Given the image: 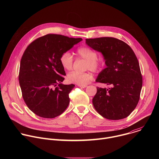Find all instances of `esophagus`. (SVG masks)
<instances>
[{"instance_id": "34e87169", "label": "esophagus", "mask_w": 159, "mask_h": 159, "mask_svg": "<svg viewBox=\"0 0 159 159\" xmlns=\"http://www.w3.org/2000/svg\"><path fill=\"white\" fill-rule=\"evenodd\" d=\"M79 86L81 88H85L87 87V85H79Z\"/></svg>"}]
</instances>
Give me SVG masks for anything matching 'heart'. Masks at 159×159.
Returning a JSON list of instances; mask_svg holds the SVG:
<instances>
[{"label": "heart", "mask_w": 159, "mask_h": 159, "mask_svg": "<svg viewBox=\"0 0 159 159\" xmlns=\"http://www.w3.org/2000/svg\"><path fill=\"white\" fill-rule=\"evenodd\" d=\"M77 55L79 58L86 61L85 69L93 72H99L104 65L102 60L98 59V53L91 48L87 47H80L77 50ZM60 62L66 70H71L74 65V59L69 52H63L60 57ZM93 75L89 73H79L73 71L67 75V80L70 83L84 85L92 80Z\"/></svg>", "instance_id": "b5f03b06"}]
</instances>
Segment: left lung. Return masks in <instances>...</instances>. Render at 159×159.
Returning <instances> with one entry per match:
<instances>
[{"instance_id": "1", "label": "left lung", "mask_w": 159, "mask_h": 159, "mask_svg": "<svg viewBox=\"0 0 159 159\" xmlns=\"http://www.w3.org/2000/svg\"><path fill=\"white\" fill-rule=\"evenodd\" d=\"M85 43L101 52L106 67L96 82L111 85L109 89L97 87L93 99L95 109L102 117L111 120L126 118L140 99L142 77L138 59L124 41L111 37L85 39Z\"/></svg>"}]
</instances>
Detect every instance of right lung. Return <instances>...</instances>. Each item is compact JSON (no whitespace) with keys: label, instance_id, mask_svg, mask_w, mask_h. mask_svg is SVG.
<instances>
[{"label":"right lung","instance_id":"add662e5","mask_svg":"<svg viewBox=\"0 0 159 159\" xmlns=\"http://www.w3.org/2000/svg\"><path fill=\"white\" fill-rule=\"evenodd\" d=\"M82 38L48 34L33 41L22 55L19 81L23 99L35 115L53 118L66 109L74 84L64 85L60 57Z\"/></svg>","mask_w":159,"mask_h":159}]
</instances>
